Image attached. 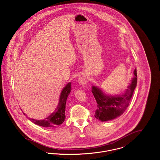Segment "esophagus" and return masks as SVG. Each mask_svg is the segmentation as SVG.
I'll list each match as a JSON object with an SVG mask.
<instances>
[{"mask_svg":"<svg viewBox=\"0 0 160 160\" xmlns=\"http://www.w3.org/2000/svg\"><path fill=\"white\" fill-rule=\"evenodd\" d=\"M78 81H79V84H81L82 85H85L86 84V82H87V79H86V78L85 77L81 76H80L79 78Z\"/></svg>","mask_w":160,"mask_h":160,"instance_id":"esophagus-1","label":"esophagus"}]
</instances>
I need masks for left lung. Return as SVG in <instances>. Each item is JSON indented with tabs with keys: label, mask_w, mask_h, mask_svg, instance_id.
<instances>
[{
	"label": "left lung",
	"mask_w": 160,
	"mask_h": 160,
	"mask_svg": "<svg viewBox=\"0 0 160 160\" xmlns=\"http://www.w3.org/2000/svg\"><path fill=\"white\" fill-rule=\"evenodd\" d=\"M137 82V69L136 68L131 83L124 93L115 95L106 94L98 87L92 86V92L97 103L95 117L101 121H107L123 114L129 105Z\"/></svg>",
	"instance_id": "left-lung-1"
}]
</instances>
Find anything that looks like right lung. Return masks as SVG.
<instances>
[{
    "label": "right lung",
    "mask_w": 160,
    "mask_h": 160,
    "mask_svg": "<svg viewBox=\"0 0 160 160\" xmlns=\"http://www.w3.org/2000/svg\"><path fill=\"white\" fill-rule=\"evenodd\" d=\"M71 82H69L63 89L60 94L59 102L58 103L57 108L55 109V112L50 114L48 117L42 120H36L30 118H28V119L35 124L44 128H52L61 125L65 121L66 118V103L68 96L71 91ZM23 114H25L24 113Z\"/></svg>",
    "instance_id": "1"
}]
</instances>
